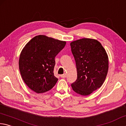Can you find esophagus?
Listing matches in <instances>:
<instances>
[{
	"label": "esophagus",
	"mask_w": 126,
	"mask_h": 126,
	"mask_svg": "<svg viewBox=\"0 0 126 126\" xmlns=\"http://www.w3.org/2000/svg\"><path fill=\"white\" fill-rule=\"evenodd\" d=\"M60 76H61V78H65L66 77V74L61 75Z\"/></svg>",
	"instance_id": "34e87169"
}]
</instances>
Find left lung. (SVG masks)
<instances>
[{
	"mask_svg": "<svg viewBox=\"0 0 126 126\" xmlns=\"http://www.w3.org/2000/svg\"><path fill=\"white\" fill-rule=\"evenodd\" d=\"M76 62L78 78L72 90L82 96L89 95L101 87L109 70V57L102 45L95 39L83 38L70 43Z\"/></svg>",
	"mask_w": 126,
	"mask_h": 126,
	"instance_id": "8db88e82",
	"label": "left lung"
}]
</instances>
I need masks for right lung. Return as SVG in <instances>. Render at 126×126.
Wrapping results in <instances>:
<instances>
[{
	"instance_id": "add662e5",
	"label": "right lung",
	"mask_w": 126,
	"mask_h": 126,
	"mask_svg": "<svg viewBox=\"0 0 126 126\" xmlns=\"http://www.w3.org/2000/svg\"><path fill=\"white\" fill-rule=\"evenodd\" d=\"M66 43L40 35L24 46L20 55L19 67L22 79L31 90L41 94L55 85L58 79L54 75L55 57Z\"/></svg>"
}]
</instances>
